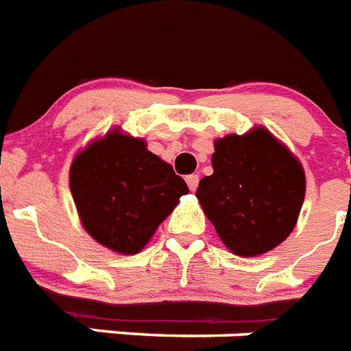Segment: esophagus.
I'll return each instance as SVG.
<instances>
[{
	"instance_id": "1",
	"label": "esophagus",
	"mask_w": 351,
	"mask_h": 351,
	"mask_svg": "<svg viewBox=\"0 0 351 351\" xmlns=\"http://www.w3.org/2000/svg\"><path fill=\"white\" fill-rule=\"evenodd\" d=\"M186 182H187V186H189V189H191V191H195V189L199 187V176H197V175L186 176Z\"/></svg>"
}]
</instances>
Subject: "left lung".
I'll list each match as a JSON object with an SVG mask.
<instances>
[{
  "instance_id": "8db88e82",
  "label": "left lung",
  "mask_w": 351,
  "mask_h": 351,
  "mask_svg": "<svg viewBox=\"0 0 351 351\" xmlns=\"http://www.w3.org/2000/svg\"><path fill=\"white\" fill-rule=\"evenodd\" d=\"M213 147V175L199 182L197 199L224 247L254 258L282 245L306 197L300 160L265 127L228 134Z\"/></svg>"
}]
</instances>
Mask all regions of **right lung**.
<instances>
[{
	"instance_id": "1",
	"label": "right lung",
	"mask_w": 351,
	"mask_h": 351,
	"mask_svg": "<svg viewBox=\"0 0 351 351\" xmlns=\"http://www.w3.org/2000/svg\"><path fill=\"white\" fill-rule=\"evenodd\" d=\"M69 189L80 224L116 254L141 252L186 195L184 178L147 141L116 127L75 154Z\"/></svg>"
}]
</instances>
